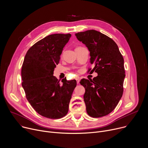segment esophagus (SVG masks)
<instances>
[{"label": "esophagus", "mask_w": 148, "mask_h": 148, "mask_svg": "<svg viewBox=\"0 0 148 148\" xmlns=\"http://www.w3.org/2000/svg\"><path fill=\"white\" fill-rule=\"evenodd\" d=\"M76 81H77V83L78 84L79 83V79L78 78H76Z\"/></svg>", "instance_id": "obj_1"}]
</instances>
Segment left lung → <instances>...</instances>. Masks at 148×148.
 Wrapping results in <instances>:
<instances>
[{"instance_id":"obj_1","label":"left lung","mask_w":148,"mask_h":148,"mask_svg":"<svg viewBox=\"0 0 148 148\" xmlns=\"http://www.w3.org/2000/svg\"><path fill=\"white\" fill-rule=\"evenodd\" d=\"M77 38L90 51L91 70L98 74L93 79H82L86 89L84 101L88 115L99 118L107 115L116 107L123 91L125 77L124 60L115 42L95 30L75 33Z\"/></svg>"}]
</instances>
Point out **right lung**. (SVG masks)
Segmentation results:
<instances>
[{
  "mask_svg": "<svg viewBox=\"0 0 148 148\" xmlns=\"http://www.w3.org/2000/svg\"><path fill=\"white\" fill-rule=\"evenodd\" d=\"M71 34L49 35L27 51L22 65V77L27 101L41 116L59 119L67 115L75 79L61 82L53 75L60 56Z\"/></svg>",
  "mask_w": 148,
  "mask_h": 148,
  "instance_id": "obj_1",
  "label": "right lung"
}]
</instances>
